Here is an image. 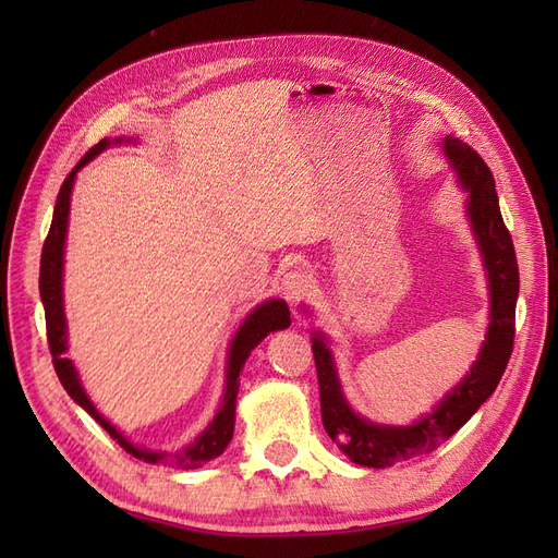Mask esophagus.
<instances>
[{"instance_id":"1","label":"esophagus","mask_w":558,"mask_h":558,"mask_svg":"<svg viewBox=\"0 0 558 558\" xmlns=\"http://www.w3.org/2000/svg\"><path fill=\"white\" fill-rule=\"evenodd\" d=\"M312 289V279L307 272L302 269H291L289 275H283L281 279V295L289 300V305H300L305 295Z\"/></svg>"}]
</instances>
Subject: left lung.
<instances>
[{
  "label": "left lung",
  "instance_id": "1",
  "mask_svg": "<svg viewBox=\"0 0 558 558\" xmlns=\"http://www.w3.org/2000/svg\"><path fill=\"white\" fill-rule=\"evenodd\" d=\"M442 148L468 193V218L475 230L488 277V291H492V314H488L492 324H488L480 359L472 365L470 375L447 393L433 414L421 416L412 426H379L353 412L342 396L326 337L318 332L314 335L312 351L324 428L353 463L365 468H388L398 461H410L449 440L496 391L512 356L519 265L510 230L505 228L500 216L494 174L477 150L461 140L445 137Z\"/></svg>",
  "mask_w": 558,
  "mask_h": 558
}]
</instances>
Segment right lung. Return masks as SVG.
Returning <instances> with one entry per match:
<instances>
[{
    "mask_svg": "<svg viewBox=\"0 0 558 558\" xmlns=\"http://www.w3.org/2000/svg\"><path fill=\"white\" fill-rule=\"evenodd\" d=\"M121 142V140H116ZM111 142L102 140L95 144L86 156H83L74 170L66 174L62 189L58 193L56 202V211H53V223H50L48 238L44 242L41 251V269H39V293L44 302V312H46V335H48V349L50 356H53V367L58 373L60 384L64 386V391L72 396L74 402H78L83 410H86L99 426H102L113 440L121 445L128 453H132L134 459L146 461V463H160L167 461V453L162 451H148L134 447L128 442L125 437L118 433L109 421L95 410V404L88 400L86 391L78 381L76 369L70 359H64L66 351V324H64V307H62V258H64V238H66V218H70V195H72V185L74 177L81 170L83 165L90 162L99 150H105ZM291 326V312L289 305L283 300H267L263 305L253 310L244 324L240 326L238 335L230 344V356H228V381H226V396L221 408H218V414L214 416L207 430L202 433L197 440L185 449L183 453H174V465L181 470H195L202 463H207L216 456H221L228 442L232 440V430H234V402H238V391H240V373L244 367V361L248 359L251 349H256L260 340L272 332Z\"/></svg>",
    "mask_w": 558,
    "mask_h": 558,
    "instance_id": "right-lung-1",
    "label": "right lung"
}]
</instances>
